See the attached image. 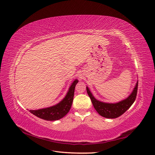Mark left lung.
<instances>
[{
  "instance_id": "left-lung-1",
  "label": "left lung",
  "mask_w": 155,
  "mask_h": 155,
  "mask_svg": "<svg viewBox=\"0 0 155 155\" xmlns=\"http://www.w3.org/2000/svg\"><path fill=\"white\" fill-rule=\"evenodd\" d=\"M137 91L138 82L136 84V86L134 87L133 93H131V94L127 98L119 102V103L110 104L102 103V102L97 101L93 96V94L91 93L88 88L87 87V93L91 98L95 110L102 117L108 118H117L124 113L130 107L131 105L133 104L134 101H135L137 94Z\"/></svg>"
}]
</instances>
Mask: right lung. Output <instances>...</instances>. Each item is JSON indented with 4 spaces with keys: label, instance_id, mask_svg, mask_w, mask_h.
I'll list each match as a JSON object with an SVG mask.
<instances>
[{
    "label": "right lung",
    "instance_id": "obj_1",
    "mask_svg": "<svg viewBox=\"0 0 155 155\" xmlns=\"http://www.w3.org/2000/svg\"><path fill=\"white\" fill-rule=\"evenodd\" d=\"M77 83L78 80H75L72 83L65 98L61 103L51 107L36 110H31L30 112L37 117L46 120H56L64 117L71 108L73 101L74 88Z\"/></svg>",
    "mask_w": 155,
    "mask_h": 155
}]
</instances>
